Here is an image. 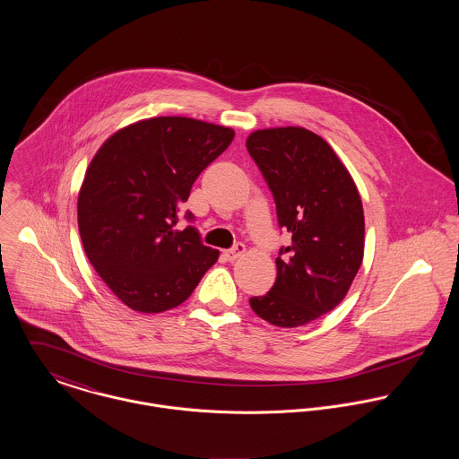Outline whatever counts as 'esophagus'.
<instances>
[{
  "instance_id": "esophagus-1",
  "label": "esophagus",
  "mask_w": 459,
  "mask_h": 459,
  "mask_svg": "<svg viewBox=\"0 0 459 459\" xmlns=\"http://www.w3.org/2000/svg\"><path fill=\"white\" fill-rule=\"evenodd\" d=\"M245 253H247V247H245L243 243H238V245H234L230 249H225V251H223V256H225L229 262H234V260L241 258Z\"/></svg>"
}]
</instances>
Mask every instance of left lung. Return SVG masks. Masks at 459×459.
I'll use <instances>...</instances> for the list:
<instances>
[{"instance_id": "left-lung-1", "label": "left lung", "mask_w": 459, "mask_h": 459, "mask_svg": "<svg viewBox=\"0 0 459 459\" xmlns=\"http://www.w3.org/2000/svg\"><path fill=\"white\" fill-rule=\"evenodd\" d=\"M247 148L274 195L280 227L291 234L276 258L274 286L249 306L271 325L302 326L351 288L365 247L361 199L332 146L304 127L255 131Z\"/></svg>"}]
</instances>
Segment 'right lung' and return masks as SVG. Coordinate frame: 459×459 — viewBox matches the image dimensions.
Masks as SVG:
<instances>
[{"mask_svg":"<svg viewBox=\"0 0 459 459\" xmlns=\"http://www.w3.org/2000/svg\"><path fill=\"white\" fill-rule=\"evenodd\" d=\"M232 140L230 127L153 117L122 127L96 152L78 194V230L89 262L129 309L177 307L218 260L194 227H173L194 181Z\"/></svg>","mask_w":459,"mask_h":459,"instance_id":"right-lung-1","label":"right lung"}]
</instances>
